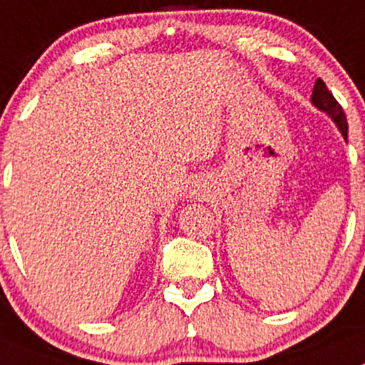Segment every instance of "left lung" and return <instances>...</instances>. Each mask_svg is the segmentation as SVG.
<instances>
[{"instance_id": "8db88e82", "label": "left lung", "mask_w": 365, "mask_h": 365, "mask_svg": "<svg viewBox=\"0 0 365 365\" xmlns=\"http://www.w3.org/2000/svg\"><path fill=\"white\" fill-rule=\"evenodd\" d=\"M312 103H314L319 110L328 114V116L333 120V123L336 125V128L341 130L344 140H348V120H346L344 110H342L341 103L333 98V95L328 91V88H326V84L321 81V78H317V82H315L314 86Z\"/></svg>"}]
</instances>
